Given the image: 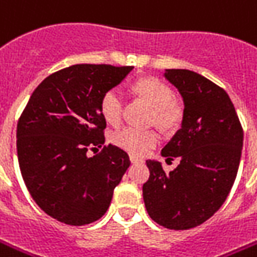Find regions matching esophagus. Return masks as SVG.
<instances>
[{
  "mask_svg": "<svg viewBox=\"0 0 257 257\" xmlns=\"http://www.w3.org/2000/svg\"><path fill=\"white\" fill-rule=\"evenodd\" d=\"M131 162H132V163H141V162H143L142 159L141 158H138V156H134V155H131Z\"/></svg>",
  "mask_w": 257,
  "mask_h": 257,
  "instance_id": "esophagus-1",
  "label": "esophagus"
}]
</instances>
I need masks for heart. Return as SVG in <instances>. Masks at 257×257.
Masks as SVG:
<instances>
[{"label": "heart", "instance_id": "1", "mask_svg": "<svg viewBox=\"0 0 257 257\" xmlns=\"http://www.w3.org/2000/svg\"><path fill=\"white\" fill-rule=\"evenodd\" d=\"M135 91L151 104L155 111L152 122H156L162 128H173L180 119V108L173 101L172 88L158 78H142L135 83ZM99 111L108 123L118 125L123 114V98L118 88L106 90L101 101ZM112 143L132 155H145L155 148L160 141V136L153 129H138L125 126L116 131L112 135Z\"/></svg>", "mask_w": 257, "mask_h": 257}]
</instances>
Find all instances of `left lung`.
Returning a JSON list of instances; mask_svg holds the SVG:
<instances>
[{"label": "left lung", "instance_id": "left-lung-1", "mask_svg": "<svg viewBox=\"0 0 257 257\" xmlns=\"http://www.w3.org/2000/svg\"><path fill=\"white\" fill-rule=\"evenodd\" d=\"M165 77L181 94L184 112L162 156L166 162L179 158L180 165L166 173L160 162L148 160L143 201L155 222L184 231L205 222L226 200L238 173L243 129L219 85L190 70L169 69Z\"/></svg>", "mask_w": 257, "mask_h": 257}]
</instances>
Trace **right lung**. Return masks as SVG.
Here are the masks:
<instances>
[{
    "mask_svg": "<svg viewBox=\"0 0 257 257\" xmlns=\"http://www.w3.org/2000/svg\"><path fill=\"white\" fill-rule=\"evenodd\" d=\"M132 66L74 64L46 77L32 92L17 126V152L25 186L48 215L67 225L99 219L131 160L105 142L102 94L126 77Z\"/></svg>",
    "mask_w": 257,
    "mask_h": 257,
    "instance_id": "obj_1",
    "label": "right lung"
}]
</instances>
